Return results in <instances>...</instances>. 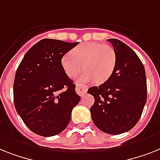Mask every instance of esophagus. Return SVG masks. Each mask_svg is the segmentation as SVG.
Returning a JSON list of instances; mask_svg holds the SVG:
<instances>
[{"instance_id": "esophagus-1", "label": "esophagus", "mask_w": 160, "mask_h": 160, "mask_svg": "<svg viewBox=\"0 0 160 160\" xmlns=\"http://www.w3.org/2000/svg\"><path fill=\"white\" fill-rule=\"evenodd\" d=\"M87 91H88V87L86 86L81 85V84H77L76 86V92L80 96H84L87 93Z\"/></svg>"}]
</instances>
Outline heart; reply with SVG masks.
<instances>
[{"instance_id":"heart-1","label":"heart","mask_w":160,"mask_h":160,"mask_svg":"<svg viewBox=\"0 0 160 160\" xmlns=\"http://www.w3.org/2000/svg\"><path fill=\"white\" fill-rule=\"evenodd\" d=\"M117 55L113 47L99 42H85L73 48L70 54L64 55L62 67L68 77L72 78L82 68H85L77 78L80 83L95 80L102 83L110 78L115 68Z\"/></svg>"}]
</instances>
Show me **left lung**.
Here are the masks:
<instances>
[{
	"instance_id": "left-lung-1",
	"label": "left lung",
	"mask_w": 160,
	"mask_h": 160,
	"mask_svg": "<svg viewBox=\"0 0 160 160\" xmlns=\"http://www.w3.org/2000/svg\"><path fill=\"white\" fill-rule=\"evenodd\" d=\"M117 55L115 68L107 81L92 87L90 109L94 124L101 131L118 135L131 130L139 121L147 99L145 68L137 54L120 40L108 39Z\"/></svg>"
}]
</instances>
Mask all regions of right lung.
Returning a JSON list of instances; mask_svg holds the SVG:
<instances>
[{
  "mask_svg": "<svg viewBox=\"0 0 160 160\" xmlns=\"http://www.w3.org/2000/svg\"><path fill=\"white\" fill-rule=\"evenodd\" d=\"M78 42L45 38L27 51L14 82V103L25 125L42 137L67 128L73 107L81 97L64 72L61 59Z\"/></svg>",
  "mask_w": 160,
  "mask_h": 160,
  "instance_id": "right-lung-1",
  "label": "right lung"
}]
</instances>
